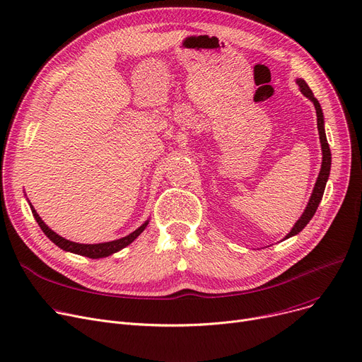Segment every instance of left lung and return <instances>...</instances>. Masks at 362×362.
Here are the masks:
<instances>
[{"mask_svg": "<svg viewBox=\"0 0 362 362\" xmlns=\"http://www.w3.org/2000/svg\"><path fill=\"white\" fill-rule=\"evenodd\" d=\"M296 83L299 85L300 92L303 93V97H307L315 107V112H317V129H318V135H320V144H321V152H322V161H321V168H320V173L317 177V182L314 185L313 189V194L310 197V201L307 204V208L303 210L302 216L299 217V220L295 223V226L292 227V230L286 235V238H292L295 235H298L303 227H305L310 220L313 218V216L315 214L318 204L321 202L322 194H325V189H326V183L329 180V175H330V167H332V152L329 148V142L326 138V130H325V116H322V110L320 103L317 101V98L314 97L313 90L310 89V86L307 85V82L303 79H296Z\"/></svg>", "mask_w": 362, "mask_h": 362, "instance_id": "left-lung-1", "label": "left lung"}]
</instances>
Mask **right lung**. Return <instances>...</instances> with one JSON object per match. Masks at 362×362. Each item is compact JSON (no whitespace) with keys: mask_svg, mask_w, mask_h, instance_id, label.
<instances>
[{"mask_svg":"<svg viewBox=\"0 0 362 362\" xmlns=\"http://www.w3.org/2000/svg\"><path fill=\"white\" fill-rule=\"evenodd\" d=\"M30 205V210H32V214L36 220V223L40 224V227L42 229V232L47 235V238L54 242L59 248H62L63 251L66 252H73V254H78V255H82V257H88V258H92V259H97V258H105V257H110L112 254H116L119 251H122L123 248H126L127 245H130L133 240H135L145 229L146 226L149 223V220H146L141 227H138V229L135 232L129 233L127 236L124 238H120V239H116V240H111V242H103V243H78V242H71V240H67L64 238H62L60 235H57L54 230H51L49 227L44 223V220L37 216L36 210L33 208V205L29 202Z\"/></svg>","mask_w":362,"mask_h":362,"instance_id":"right-lung-1","label":"right lung"}]
</instances>
